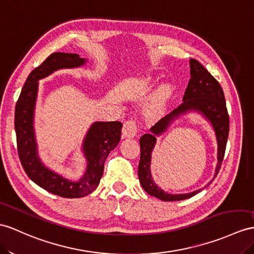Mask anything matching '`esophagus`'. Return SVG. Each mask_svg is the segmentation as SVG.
<instances>
[{
  "instance_id": "obj_1",
  "label": "esophagus",
  "mask_w": 254,
  "mask_h": 254,
  "mask_svg": "<svg viewBox=\"0 0 254 254\" xmlns=\"http://www.w3.org/2000/svg\"><path fill=\"white\" fill-rule=\"evenodd\" d=\"M137 131H138V127L135 121L128 120L124 123L123 130H122L124 138H133L135 133H137Z\"/></svg>"
}]
</instances>
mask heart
Instances as JSON below:
<instances>
[{
    "mask_svg": "<svg viewBox=\"0 0 254 254\" xmlns=\"http://www.w3.org/2000/svg\"><path fill=\"white\" fill-rule=\"evenodd\" d=\"M172 88L170 85H163L160 87L156 94L153 96V98L151 99V101L148 102L147 106V113L151 115H155L157 114L160 110L163 109V107L165 106V103L167 101V99L169 98V96L171 95Z\"/></svg>",
    "mask_w": 254,
    "mask_h": 254,
    "instance_id": "1",
    "label": "heart"
}]
</instances>
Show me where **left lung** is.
I'll use <instances>...</instances> for the list:
<instances>
[{
  "label": "left lung",
  "instance_id": "left-lung-1",
  "mask_svg": "<svg viewBox=\"0 0 254 254\" xmlns=\"http://www.w3.org/2000/svg\"><path fill=\"white\" fill-rule=\"evenodd\" d=\"M190 78L184 92L183 102L171 113L157 122L151 128V133H145L140 138L141 156L138 167L139 181L147 194L164 201L188 199L199 193L201 190H197L188 194H169L154 182L151 175V157L153 148L156 144L157 135L165 132L170 124L180 115L188 113L190 111L200 113L211 123L215 132L216 142H218V164H216L214 172L215 178L223 162L228 130H230V117H228L224 92L221 85L197 60L190 59Z\"/></svg>",
  "mask_w": 254,
  "mask_h": 254
}]
</instances>
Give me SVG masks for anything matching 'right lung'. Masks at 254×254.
I'll return each instance as SVG.
<instances>
[{
  "instance_id": "right-lung-1",
  "label": "right lung",
  "mask_w": 254,
  "mask_h": 254,
  "mask_svg": "<svg viewBox=\"0 0 254 254\" xmlns=\"http://www.w3.org/2000/svg\"><path fill=\"white\" fill-rule=\"evenodd\" d=\"M86 64L77 54L54 53L44 63L29 74L15 109V130L17 150L27 176L49 193L64 198H79L94 191L103 175L104 162L109 153L121 140V122H96L90 126L83 142L84 156L87 168L78 181H71L41 162L34 134V108L38 97L39 79L48 76L59 69L78 67Z\"/></svg>"
}]
</instances>
